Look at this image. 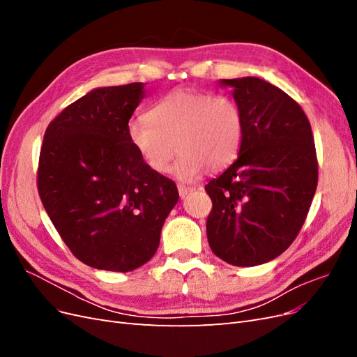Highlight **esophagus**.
Returning <instances> with one entry per match:
<instances>
[{
  "instance_id": "esophagus-1",
  "label": "esophagus",
  "mask_w": 357,
  "mask_h": 357,
  "mask_svg": "<svg viewBox=\"0 0 357 357\" xmlns=\"http://www.w3.org/2000/svg\"><path fill=\"white\" fill-rule=\"evenodd\" d=\"M177 188H178V193H180V197H186L188 193H190V192L195 190V188H193V186H185V185H178Z\"/></svg>"
}]
</instances>
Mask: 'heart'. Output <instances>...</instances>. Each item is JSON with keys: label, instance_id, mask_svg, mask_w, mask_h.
Returning a JSON list of instances; mask_svg holds the SVG:
<instances>
[{"label": "heart", "instance_id": "heart-1", "mask_svg": "<svg viewBox=\"0 0 357 357\" xmlns=\"http://www.w3.org/2000/svg\"><path fill=\"white\" fill-rule=\"evenodd\" d=\"M126 135L144 164L159 174L169 169L177 150L174 174L190 181L232 164L241 147L244 117L229 96L180 88L155 102L146 117L132 119Z\"/></svg>", "mask_w": 357, "mask_h": 357}]
</instances>
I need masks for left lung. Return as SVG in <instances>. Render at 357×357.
Masks as SVG:
<instances>
[{
    "instance_id": "left-lung-1",
    "label": "left lung",
    "mask_w": 357,
    "mask_h": 357,
    "mask_svg": "<svg viewBox=\"0 0 357 357\" xmlns=\"http://www.w3.org/2000/svg\"><path fill=\"white\" fill-rule=\"evenodd\" d=\"M244 117L238 158L205 185L207 238L222 261L255 266L295 241L317 189L314 138L301 105L257 77L222 80Z\"/></svg>"
}]
</instances>
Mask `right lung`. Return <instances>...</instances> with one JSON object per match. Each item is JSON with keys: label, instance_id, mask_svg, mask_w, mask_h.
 <instances>
[{"label": "right lung", "instance_id": "add662e5", "mask_svg": "<svg viewBox=\"0 0 357 357\" xmlns=\"http://www.w3.org/2000/svg\"><path fill=\"white\" fill-rule=\"evenodd\" d=\"M143 83L100 88L49 123L40 150V199L80 262L128 273L156 253L178 201L176 183L150 169L126 135Z\"/></svg>", "mask_w": 357, "mask_h": 357}]
</instances>
